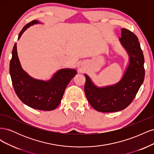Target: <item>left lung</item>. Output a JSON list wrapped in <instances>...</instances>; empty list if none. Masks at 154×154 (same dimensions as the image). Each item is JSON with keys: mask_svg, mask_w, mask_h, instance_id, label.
Returning a JSON list of instances; mask_svg holds the SVG:
<instances>
[{"mask_svg": "<svg viewBox=\"0 0 154 154\" xmlns=\"http://www.w3.org/2000/svg\"><path fill=\"white\" fill-rule=\"evenodd\" d=\"M119 40L129 56V64L123 78L115 85L97 87L85 74V93L90 105L101 112H113L125 109L136 97L144 78V56L136 35L122 29Z\"/></svg>", "mask_w": 154, "mask_h": 154, "instance_id": "left-lung-1", "label": "left lung"}]
</instances>
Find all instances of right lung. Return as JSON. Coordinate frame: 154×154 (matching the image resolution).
<instances>
[{
	"label": "right lung",
	"instance_id": "1",
	"mask_svg": "<svg viewBox=\"0 0 154 154\" xmlns=\"http://www.w3.org/2000/svg\"><path fill=\"white\" fill-rule=\"evenodd\" d=\"M38 23V20H34L26 24L18 35V40L28 27ZM10 73L14 90L23 103L32 109L49 111L59 105L69 82L77 72L75 69H63L47 82L32 78L20 66L15 43L12 51Z\"/></svg>",
	"mask_w": 154,
	"mask_h": 154
}]
</instances>
